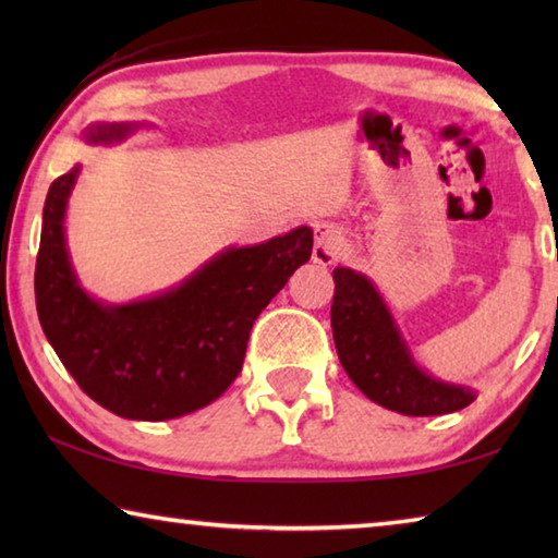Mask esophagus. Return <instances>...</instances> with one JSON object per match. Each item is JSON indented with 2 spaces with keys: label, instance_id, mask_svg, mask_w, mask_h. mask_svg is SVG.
<instances>
[{
  "label": "esophagus",
  "instance_id": "1",
  "mask_svg": "<svg viewBox=\"0 0 558 558\" xmlns=\"http://www.w3.org/2000/svg\"><path fill=\"white\" fill-rule=\"evenodd\" d=\"M339 251H342V231L335 223L323 221L315 226V245H313V260L319 266H329L335 263Z\"/></svg>",
  "mask_w": 558,
  "mask_h": 558
}]
</instances>
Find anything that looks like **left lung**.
<instances>
[{
  "mask_svg": "<svg viewBox=\"0 0 558 558\" xmlns=\"http://www.w3.org/2000/svg\"><path fill=\"white\" fill-rule=\"evenodd\" d=\"M332 335L339 362L366 399L403 415H442L475 401L470 386L433 379L413 362L374 282L335 268Z\"/></svg>",
  "mask_w": 558,
  "mask_h": 558,
  "instance_id": "left-lung-1",
  "label": "left lung"
}]
</instances>
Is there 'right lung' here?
Wrapping results in <instances>:
<instances>
[{"instance_id": "obj_1", "label": "right lung", "mask_w": 558, "mask_h": 558, "mask_svg": "<svg viewBox=\"0 0 558 558\" xmlns=\"http://www.w3.org/2000/svg\"><path fill=\"white\" fill-rule=\"evenodd\" d=\"M128 122L93 125L90 145L125 140ZM73 167L51 184L36 256L44 335L75 384L132 421L179 418L219 399L241 374L251 327L288 278L313 256L307 226L248 248H226L182 286L130 305H106L78 286L65 248Z\"/></svg>"}]
</instances>
